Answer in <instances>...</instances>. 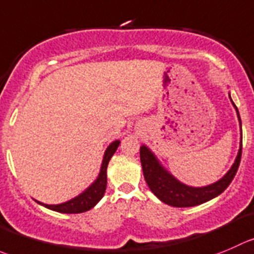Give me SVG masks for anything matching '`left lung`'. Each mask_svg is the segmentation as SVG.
<instances>
[{
    "instance_id": "1",
    "label": "left lung",
    "mask_w": 254,
    "mask_h": 254,
    "mask_svg": "<svg viewBox=\"0 0 254 254\" xmlns=\"http://www.w3.org/2000/svg\"><path fill=\"white\" fill-rule=\"evenodd\" d=\"M231 102H232V99H231ZM232 104L235 105V103L232 102ZM235 108L237 110L236 105ZM237 115L241 124L238 110ZM241 132H242V130H241ZM241 155H242V141H241L235 164L232 165V167L228 170V172L222 179L218 180L215 184L208 185V186L191 187L180 182L169 171H166L159 162V160L156 159V156L145 145L140 147V160H141L142 172H144L147 186L150 187L152 193L159 200H161L164 203H167V205L174 206V207H192V206L207 202V201L212 200L216 196L222 193L227 189L228 185L232 182L233 177L236 176V172H237L241 162Z\"/></svg>"
}]
</instances>
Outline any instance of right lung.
Listing matches in <instances>:
<instances>
[{
    "instance_id": "1",
    "label": "right lung",
    "mask_w": 254,
    "mask_h": 254,
    "mask_svg": "<svg viewBox=\"0 0 254 254\" xmlns=\"http://www.w3.org/2000/svg\"><path fill=\"white\" fill-rule=\"evenodd\" d=\"M119 144V140H115L108 146V149L105 150L104 157H103L102 167H100V172L98 175L97 180L85 190L84 192H82L77 197L72 198V200L67 201V202L59 203V205H46V203H42L39 201H37V202L39 205L44 206V207L49 208V210L57 211V212L61 213H82L94 207L104 196L105 189H107V167L108 164H109V160L112 159L114 152L117 151Z\"/></svg>"
}]
</instances>
